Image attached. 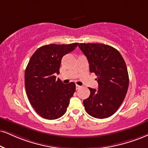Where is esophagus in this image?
Segmentation results:
<instances>
[{
    "mask_svg": "<svg viewBox=\"0 0 148 148\" xmlns=\"http://www.w3.org/2000/svg\"><path fill=\"white\" fill-rule=\"evenodd\" d=\"M81 87L82 86H79V85H76V90H79V88H81Z\"/></svg>",
    "mask_w": 148,
    "mask_h": 148,
    "instance_id": "obj_1",
    "label": "esophagus"
}]
</instances>
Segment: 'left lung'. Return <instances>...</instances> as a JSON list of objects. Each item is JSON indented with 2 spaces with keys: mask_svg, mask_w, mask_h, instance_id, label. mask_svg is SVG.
Segmentation results:
<instances>
[{
  "mask_svg": "<svg viewBox=\"0 0 148 148\" xmlns=\"http://www.w3.org/2000/svg\"><path fill=\"white\" fill-rule=\"evenodd\" d=\"M79 49L86 56L90 73L96 75L98 89L88 88V98L83 101L88 114L97 119L112 115L122 103L127 93L129 77L126 64L116 49L97 43H79Z\"/></svg>",
  "mask_w": 148,
  "mask_h": 148,
  "instance_id": "8db88e82",
  "label": "left lung"
}]
</instances>
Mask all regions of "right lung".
Wrapping results in <instances>:
<instances>
[{"label": "right lung", "instance_id": "add662e5", "mask_svg": "<svg viewBox=\"0 0 148 148\" xmlns=\"http://www.w3.org/2000/svg\"><path fill=\"white\" fill-rule=\"evenodd\" d=\"M78 43L45 45L31 57L25 73L27 95L36 112L46 119H56L66 111L75 91V84H64L60 73L62 58L74 50Z\"/></svg>", "mask_w": 148, "mask_h": 148}]
</instances>
